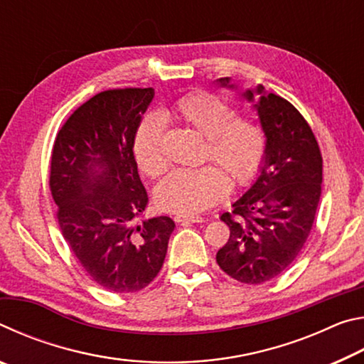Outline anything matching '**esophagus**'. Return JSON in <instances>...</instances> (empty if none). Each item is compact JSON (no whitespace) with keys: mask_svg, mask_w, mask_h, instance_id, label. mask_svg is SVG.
<instances>
[{"mask_svg":"<svg viewBox=\"0 0 364 364\" xmlns=\"http://www.w3.org/2000/svg\"><path fill=\"white\" fill-rule=\"evenodd\" d=\"M173 220L176 223H202L204 221V218L191 217V215H175Z\"/></svg>","mask_w":364,"mask_h":364,"instance_id":"esophagus-1","label":"esophagus"}]
</instances>
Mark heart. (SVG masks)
<instances>
[{
    "label": "heart",
    "mask_w": 364,
    "mask_h": 364,
    "mask_svg": "<svg viewBox=\"0 0 364 364\" xmlns=\"http://www.w3.org/2000/svg\"><path fill=\"white\" fill-rule=\"evenodd\" d=\"M165 117L186 123L204 134L202 162L197 168L171 171L156 189V204L170 213H199L223 200L230 181L244 188L255 180L267 156V134L255 119L234 114V107L213 93L196 91L178 100ZM133 156L146 176L167 171L164 125L156 115L139 123L133 138Z\"/></svg>",
    "instance_id": "obj_1"
}]
</instances>
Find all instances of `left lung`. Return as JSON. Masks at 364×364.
<instances>
[{
  "label": "left lung",
  "mask_w": 364,
  "mask_h": 364,
  "mask_svg": "<svg viewBox=\"0 0 364 364\" xmlns=\"http://www.w3.org/2000/svg\"><path fill=\"white\" fill-rule=\"evenodd\" d=\"M220 83L232 88L230 78ZM257 93L267 156L257 181L221 215L230 239L217 252L218 267L244 284H262L291 267L310 236L323 183L321 151L304 115L263 86ZM244 96L254 101V91Z\"/></svg>",
  "instance_id": "8db88e82"
}]
</instances>
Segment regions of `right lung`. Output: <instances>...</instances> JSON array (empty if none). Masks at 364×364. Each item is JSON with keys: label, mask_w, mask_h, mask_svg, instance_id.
Wrapping results in <instances>:
<instances>
[{"label": "right lung", "mask_w": 364, "mask_h": 364, "mask_svg": "<svg viewBox=\"0 0 364 364\" xmlns=\"http://www.w3.org/2000/svg\"><path fill=\"white\" fill-rule=\"evenodd\" d=\"M152 88H117L82 104L54 139L49 189L58 223L73 255L110 292L144 289L159 274L175 223L144 220L147 193L133 156V138Z\"/></svg>", "instance_id": "add662e5"}]
</instances>
